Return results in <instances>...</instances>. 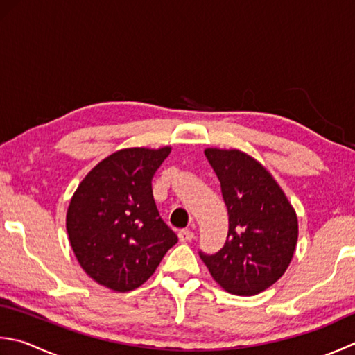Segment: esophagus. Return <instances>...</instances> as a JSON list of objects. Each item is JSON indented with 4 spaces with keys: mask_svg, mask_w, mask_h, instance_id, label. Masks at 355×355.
I'll list each match as a JSON object with an SVG mask.
<instances>
[{
    "mask_svg": "<svg viewBox=\"0 0 355 355\" xmlns=\"http://www.w3.org/2000/svg\"><path fill=\"white\" fill-rule=\"evenodd\" d=\"M178 239L180 241H191L193 239V232L189 231V229H182V231L178 232Z\"/></svg>",
    "mask_w": 355,
    "mask_h": 355,
    "instance_id": "obj_1",
    "label": "esophagus"
}]
</instances>
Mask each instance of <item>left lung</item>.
I'll return each instance as SVG.
<instances>
[{
    "label": "left lung",
    "instance_id": "obj_1",
    "mask_svg": "<svg viewBox=\"0 0 355 355\" xmlns=\"http://www.w3.org/2000/svg\"><path fill=\"white\" fill-rule=\"evenodd\" d=\"M205 155L220 180L229 231L218 252L198 254L227 293L260 294L293 260L298 237L294 207L274 177L245 152L209 148Z\"/></svg>",
    "mask_w": 355,
    "mask_h": 355
}]
</instances>
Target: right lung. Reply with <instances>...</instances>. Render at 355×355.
<instances>
[{
    "label": "right lung",
    "instance_id": "add662e5",
    "mask_svg": "<svg viewBox=\"0 0 355 355\" xmlns=\"http://www.w3.org/2000/svg\"><path fill=\"white\" fill-rule=\"evenodd\" d=\"M169 154V146L115 152L87 173L69 205L66 227L76 260L90 279L116 293L141 286L178 241L152 196V178Z\"/></svg>",
    "mask_w": 355,
    "mask_h": 355
}]
</instances>
